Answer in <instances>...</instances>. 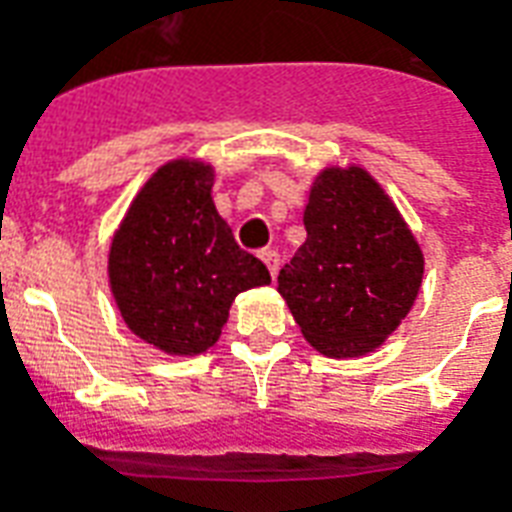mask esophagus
<instances>
[{
	"label": "esophagus",
	"mask_w": 512,
	"mask_h": 512,
	"mask_svg": "<svg viewBox=\"0 0 512 512\" xmlns=\"http://www.w3.org/2000/svg\"><path fill=\"white\" fill-rule=\"evenodd\" d=\"M260 260H263L265 268H268L273 279H276V273H279V255H276L273 249H263V252H260Z\"/></svg>",
	"instance_id": "1"
}]
</instances>
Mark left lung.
<instances>
[{
    "label": "left lung",
    "instance_id": "obj_1",
    "mask_svg": "<svg viewBox=\"0 0 512 512\" xmlns=\"http://www.w3.org/2000/svg\"><path fill=\"white\" fill-rule=\"evenodd\" d=\"M308 239L279 273V295L313 348L364 356L412 311L422 249L404 217L361 167H327L303 215Z\"/></svg>",
    "mask_w": 512,
    "mask_h": 512
}]
</instances>
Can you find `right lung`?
Masks as SVG:
<instances>
[{"label": "right lung", "mask_w": 512, "mask_h": 512, "mask_svg": "<svg viewBox=\"0 0 512 512\" xmlns=\"http://www.w3.org/2000/svg\"><path fill=\"white\" fill-rule=\"evenodd\" d=\"M215 170L175 159L132 199L108 252V284L124 324L170 356L212 348L239 292L271 284L239 249L212 201Z\"/></svg>", "instance_id": "1"}]
</instances>
